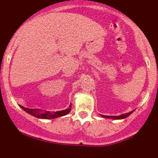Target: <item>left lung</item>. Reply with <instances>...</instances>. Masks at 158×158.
<instances>
[{"instance_id":"1","label":"left lung","mask_w":158,"mask_h":158,"mask_svg":"<svg viewBox=\"0 0 158 158\" xmlns=\"http://www.w3.org/2000/svg\"><path fill=\"white\" fill-rule=\"evenodd\" d=\"M134 112V110H131L130 111L129 113H127V114H121L119 116H105V115H101L102 117L104 118H108V119H125L126 117H128L130 114H132Z\"/></svg>"}]
</instances>
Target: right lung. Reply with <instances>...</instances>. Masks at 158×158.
I'll return each instance as SVG.
<instances>
[{"label":"right lung","mask_w":158,"mask_h":158,"mask_svg":"<svg viewBox=\"0 0 158 158\" xmlns=\"http://www.w3.org/2000/svg\"><path fill=\"white\" fill-rule=\"evenodd\" d=\"M23 110H24L27 113L31 114L33 117H37L39 119H55L57 117H62V116L66 115L71 110V105H70L68 108L67 109L63 110H59V111H56L53 113H51L50 111H44V112H41V109H32V108H24L23 106H20Z\"/></svg>","instance_id":"add662e5"}]
</instances>
